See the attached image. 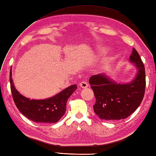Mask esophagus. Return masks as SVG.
I'll return each instance as SVG.
<instances>
[{"mask_svg": "<svg viewBox=\"0 0 156 156\" xmlns=\"http://www.w3.org/2000/svg\"><path fill=\"white\" fill-rule=\"evenodd\" d=\"M79 85H80V87L82 88H88V84L87 82H81L80 84H79Z\"/></svg>", "mask_w": 156, "mask_h": 156, "instance_id": "esophagus-1", "label": "esophagus"}]
</instances>
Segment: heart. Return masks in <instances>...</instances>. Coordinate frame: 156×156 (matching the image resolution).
<instances>
[{"instance_id": "obj_1", "label": "heart", "mask_w": 156, "mask_h": 156, "mask_svg": "<svg viewBox=\"0 0 156 156\" xmlns=\"http://www.w3.org/2000/svg\"><path fill=\"white\" fill-rule=\"evenodd\" d=\"M98 49L100 52H104L105 51H107L108 48L107 47H105V46H100V47H98Z\"/></svg>"}]
</instances>
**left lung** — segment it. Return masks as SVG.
Wrapping results in <instances>:
<instances>
[{
    "label": "left lung",
    "instance_id": "8db88e82",
    "mask_svg": "<svg viewBox=\"0 0 156 156\" xmlns=\"http://www.w3.org/2000/svg\"><path fill=\"white\" fill-rule=\"evenodd\" d=\"M129 61L134 64L137 71L130 82L118 83L103 74L94 75L89 79L96 98L94 111L101 119H126L136 111L143 100L146 84L145 67L135 48Z\"/></svg>",
    "mask_w": 156,
    "mask_h": 156
}]
</instances>
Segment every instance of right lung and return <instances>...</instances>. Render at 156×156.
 Returning <instances> with one entry per match:
<instances>
[{"label":"right lung","mask_w":156,"mask_h":156,"mask_svg":"<svg viewBox=\"0 0 156 156\" xmlns=\"http://www.w3.org/2000/svg\"><path fill=\"white\" fill-rule=\"evenodd\" d=\"M10 83L13 100L19 111L30 120L43 123H54L64 116L68 99L77 88L76 84L71 85L51 98L34 100L23 96L15 88L11 69Z\"/></svg>","instance_id":"1"}]
</instances>
